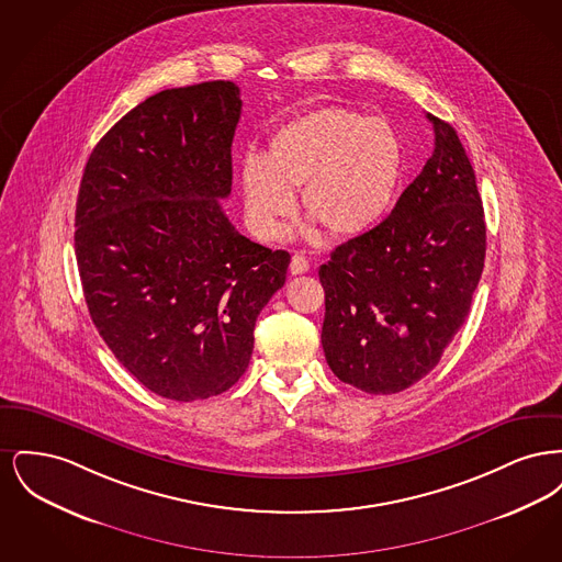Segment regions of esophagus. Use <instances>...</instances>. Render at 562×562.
Wrapping results in <instances>:
<instances>
[{
  "label": "esophagus",
  "mask_w": 562,
  "mask_h": 562,
  "mask_svg": "<svg viewBox=\"0 0 562 562\" xmlns=\"http://www.w3.org/2000/svg\"><path fill=\"white\" fill-rule=\"evenodd\" d=\"M307 269H310L307 257H305L303 252H294L293 259H291V273H293V276H301V273H305Z\"/></svg>",
  "instance_id": "1"
}]
</instances>
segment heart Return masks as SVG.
I'll list each match as a JSON object with an SVG mask.
<instances>
[{
    "instance_id": "1",
    "label": "heart",
    "mask_w": 562,
    "mask_h": 562,
    "mask_svg": "<svg viewBox=\"0 0 562 562\" xmlns=\"http://www.w3.org/2000/svg\"><path fill=\"white\" fill-rule=\"evenodd\" d=\"M401 175V138L387 120L312 109L273 131L266 156L241 161L246 218L259 238H280L301 188L303 209L330 234L356 236L390 209Z\"/></svg>"
}]
</instances>
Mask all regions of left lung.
Segmentation results:
<instances>
[{
	"label": "left lung",
	"instance_id": "8db88e82",
	"mask_svg": "<svg viewBox=\"0 0 562 562\" xmlns=\"http://www.w3.org/2000/svg\"><path fill=\"white\" fill-rule=\"evenodd\" d=\"M434 151L394 211L322 266V348L330 371L396 394L440 362L481 282L486 225L474 168L453 126L434 117Z\"/></svg>",
	"mask_w": 562,
	"mask_h": 562
}]
</instances>
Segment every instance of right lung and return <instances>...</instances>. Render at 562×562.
<instances>
[{
    "mask_svg": "<svg viewBox=\"0 0 562 562\" xmlns=\"http://www.w3.org/2000/svg\"><path fill=\"white\" fill-rule=\"evenodd\" d=\"M240 88H170L128 111L83 168L76 257L90 318L154 394L193 402L248 369L255 322L291 255L244 238L232 193Z\"/></svg>",
    "mask_w": 562,
    "mask_h": 562,
    "instance_id": "obj_1",
    "label": "right lung"
}]
</instances>
